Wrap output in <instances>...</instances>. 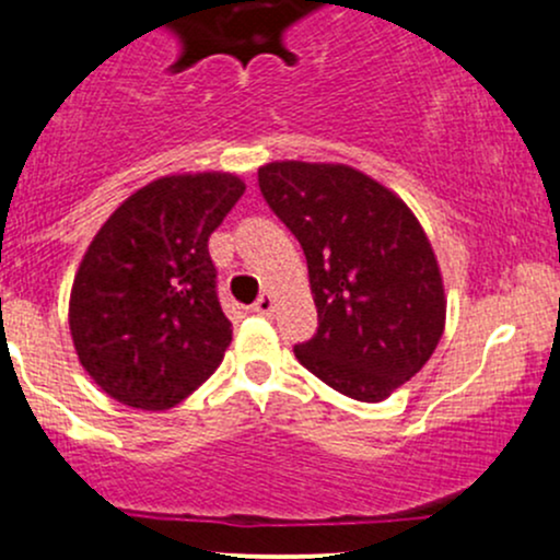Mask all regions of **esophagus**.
Wrapping results in <instances>:
<instances>
[{
	"instance_id": "esophagus-1",
	"label": "esophagus",
	"mask_w": 560,
	"mask_h": 560,
	"mask_svg": "<svg viewBox=\"0 0 560 560\" xmlns=\"http://www.w3.org/2000/svg\"><path fill=\"white\" fill-rule=\"evenodd\" d=\"M252 311H255V314H260V316L273 314V295H268V292H265V295L257 298V303L252 305Z\"/></svg>"
}]
</instances>
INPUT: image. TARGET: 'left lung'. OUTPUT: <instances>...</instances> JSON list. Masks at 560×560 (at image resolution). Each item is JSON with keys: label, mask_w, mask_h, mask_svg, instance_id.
<instances>
[{"label": "left lung", "mask_w": 560, "mask_h": 560, "mask_svg": "<svg viewBox=\"0 0 560 560\" xmlns=\"http://www.w3.org/2000/svg\"><path fill=\"white\" fill-rule=\"evenodd\" d=\"M260 192L303 246L319 329L305 370L359 402L413 378L445 329L438 257L408 203L343 163L273 161Z\"/></svg>", "instance_id": "left-lung-1"}]
</instances>
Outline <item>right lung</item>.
<instances>
[{"mask_svg":"<svg viewBox=\"0 0 560 560\" xmlns=\"http://www.w3.org/2000/svg\"><path fill=\"white\" fill-rule=\"evenodd\" d=\"M244 190L228 172L161 176L93 235L69 295V332L112 399L168 410L220 368L233 327L217 300L209 235Z\"/></svg>","mask_w":560,"mask_h":560,"instance_id":"1","label":"right lung"}]
</instances>
